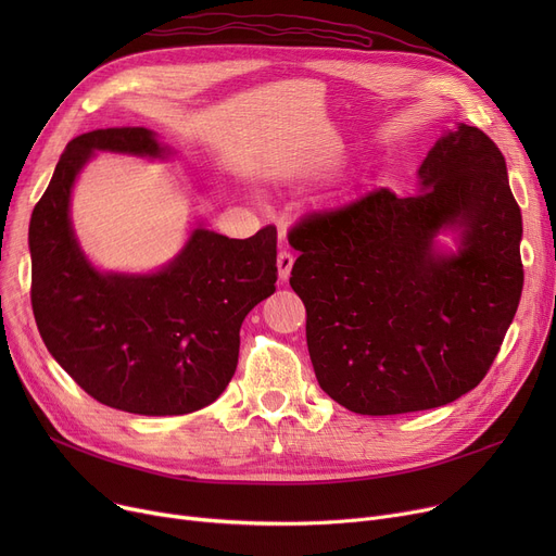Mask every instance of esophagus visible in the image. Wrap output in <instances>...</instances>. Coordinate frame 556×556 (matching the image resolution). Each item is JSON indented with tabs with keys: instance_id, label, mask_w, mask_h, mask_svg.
<instances>
[{
	"instance_id": "esophagus-1",
	"label": "esophagus",
	"mask_w": 556,
	"mask_h": 556,
	"mask_svg": "<svg viewBox=\"0 0 556 556\" xmlns=\"http://www.w3.org/2000/svg\"><path fill=\"white\" fill-rule=\"evenodd\" d=\"M293 263H295V256L290 254L288 250H281L277 254V270H279V279L286 281L290 277V270H293Z\"/></svg>"
}]
</instances>
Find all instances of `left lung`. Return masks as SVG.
Instances as JSON below:
<instances>
[{
	"label": "left lung",
	"mask_w": 556,
	"mask_h": 556,
	"mask_svg": "<svg viewBox=\"0 0 556 556\" xmlns=\"http://www.w3.org/2000/svg\"><path fill=\"white\" fill-rule=\"evenodd\" d=\"M419 189H376L288 231L317 383L356 415L430 410L471 392L520 302L522 218L498 146L459 124L428 151ZM448 226L460 250L437 253Z\"/></svg>",
	"instance_id": "8db88e82"
}]
</instances>
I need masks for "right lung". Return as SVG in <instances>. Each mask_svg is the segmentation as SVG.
<instances>
[{
  "label": "right lung",
  "mask_w": 556,
  "mask_h": 556,
  "mask_svg": "<svg viewBox=\"0 0 556 556\" xmlns=\"http://www.w3.org/2000/svg\"><path fill=\"white\" fill-rule=\"evenodd\" d=\"M94 151L166 153L151 130L130 126L67 143L28 225L38 331L58 365L99 403L146 417L195 413L231 381L243 319L275 293L277 227L250 239L198 227L153 275L99 273L70 220L74 180Z\"/></svg>",
  "instance_id": "right-lung-1"
}]
</instances>
